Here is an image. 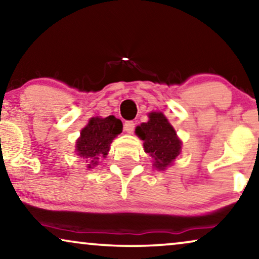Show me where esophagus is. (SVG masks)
<instances>
[{
  "label": "esophagus",
  "instance_id": "1",
  "mask_svg": "<svg viewBox=\"0 0 259 259\" xmlns=\"http://www.w3.org/2000/svg\"><path fill=\"white\" fill-rule=\"evenodd\" d=\"M134 128H136V123L133 121H126L123 123V131L127 133H133Z\"/></svg>",
  "mask_w": 259,
  "mask_h": 259
}]
</instances>
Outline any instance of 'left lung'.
Listing matches in <instances>:
<instances>
[{
    "instance_id": "1",
    "label": "left lung",
    "mask_w": 259,
    "mask_h": 259,
    "mask_svg": "<svg viewBox=\"0 0 259 259\" xmlns=\"http://www.w3.org/2000/svg\"><path fill=\"white\" fill-rule=\"evenodd\" d=\"M148 116L150 120L138 126L136 133L144 140L145 152L154 158L155 167L164 169L179 155L182 143L162 113L152 112Z\"/></svg>"
}]
</instances>
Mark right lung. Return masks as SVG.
Segmentation results:
<instances>
[{"mask_svg": "<svg viewBox=\"0 0 259 259\" xmlns=\"http://www.w3.org/2000/svg\"><path fill=\"white\" fill-rule=\"evenodd\" d=\"M122 132V122L115 116L92 118L88 125L81 131L76 141V152L88 164V167L98 164V159L105 157L109 151L112 140Z\"/></svg>", "mask_w": 259, "mask_h": 259, "instance_id": "1", "label": "right lung"}]
</instances>
